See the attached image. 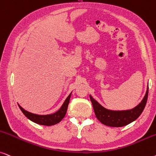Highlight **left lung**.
<instances>
[{
	"label": "left lung",
	"instance_id": "1",
	"mask_svg": "<svg viewBox=\"0 0 156 156\" xmlns=\"http://www.w3.org/2000/svg\"><path fill=\"white\" fill-rule=\"evenodd\" d=\"M148 96V87L143 100L134 108L128 110H110L105 108L90 95L97 118L100 122L110 127H123L130 124L138 118L144 110Z\"/></svg>",
	"mask_w": 156,
	"mask_h": 156
}]
</instances>
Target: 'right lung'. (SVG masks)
I'll return each instance as SVG.
<instances>
[{
  "instance_id": "add662e5",
  "label": "right lung",
  "mask_w": 156,
  "mask_h": 156,
  "mask_svg": "<svg viewBox=\"0 0 156 156\" xmlns=\"http://www.w3.org/2000/svg\"><path fill=\"white\" fill-rule=\"evenodd\" d=\"M71 95H72V93H70L69 95L67 97V98L66 99L65 101H64V102L63 103V105L61 107L59 110H58L57 112L53 113V114L45 115H36L25 110L23 108H21L19 105V107L26 118L29 119L30 120H31L32 122L37 123L38 125L51 126V125L57 124V123L59 122L60 121L64 118V116H65L66 113V110H67L68 105L69 103Z\"/></svg>"
}]
</instances>
